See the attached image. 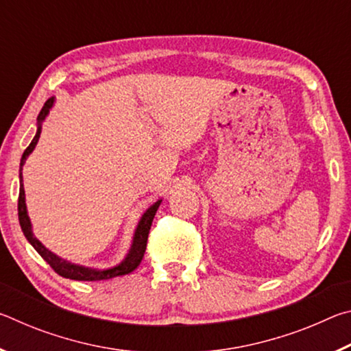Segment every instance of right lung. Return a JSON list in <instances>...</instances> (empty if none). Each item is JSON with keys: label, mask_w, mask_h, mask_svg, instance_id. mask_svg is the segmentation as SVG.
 <instances>
[{"label": "right lung", "mask_w": 351, "mask_h": 351, "mask_svg": "<svg viewBox=\"0 0 351 351\" xmlns=\"http://www.w3.org/2000/svg\"><path fill=\"white\" fill-rule=\"evenodd\" d=\"M56 104V97H51L46 100V104L43 108H41L40 114L37 117V133H35L34 139L29 147L25 150L21 156V162H20V197H19V219H20V226L21 230L27 241L31 243L32 247L37 251L41 257L46 260V263L54 269L58 276H62L64 278H71V280H82V282H96V280H108V278L112 277H119V276H125L133 272L136 268H138L139 263L142 261V257L145 254V247H147V239H148V232H150L152 228V221L154 215H156V210L159 204L162 203V199H158L156 203L152 204L148 209L144 212V215L141 217L138 226L134 229V235H133V241L132 246L128 249V254L125 255L121 263L112 266V268H106V269H94V268H86V266H80V265H74L71 261L63 260L60 257H57L56 254H52L49 249H46L41 241L37 240V237L32 232V224H31V218L27 215V207H26V195H25V186H23V165H25L26 159L29 154L34 152L35 145L40 139V133H41V125H43L45 119L49 114V111L52 106Z\"/></svg>", "instance_id": "obj_1"}]
</instances>
